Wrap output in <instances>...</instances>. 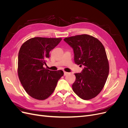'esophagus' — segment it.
<instances>
[{"instance_id":"34e87169","label":"esophagus","mask_w":128,"mask_h":128,"mask_svg":"<svg viewBox=\"0 0 128 128\" xmlns=\"http://www.w3.org/2000/svg\"><path fill=\"white\" fill-rule=\"evenodd\" d=\"M67 74H68V72H64V76H66Z\"/></svg>"}]
</instances>
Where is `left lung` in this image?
<instances>
[{"mask_svg": "<svg viewBox=\"0 0 128 128\" xmlns=\"http://www.w3.org/2000/svg\"><path fill=\"white\" fill-rule=\"evenodd\" d=\"M73 48L75 63L84 67L80 73L74 74L72 90L84 100L94 98L102 91L109 74V63L105 49L97 38L86 34L65 38Z\"/></svg>", "mask_w": 128, "mask_h": 128, "instance_id": "obj_1", "label": "left lung"}]
</instances>
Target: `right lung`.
I'll return each instance as SVG.
<instances>
[{
  "label": "right lung",
  "mask_w": 128,
  "mask_h": 128,
  "mask_svg": "<svg viewBox=\"0 0 128 128\" xmlns=\"http://www.w3.org/2000/svg\"><path fill=\"white\" fill-rule=\"evenodd\" d=\"M62 40L61 38L34 37L25 42L18 55V73L26 92L37 100L47 99L54 91L62 70H50L44 67L50 52Z\"/></svg>",
  "instance_id": "right-lung-1"
}]
</instances>
